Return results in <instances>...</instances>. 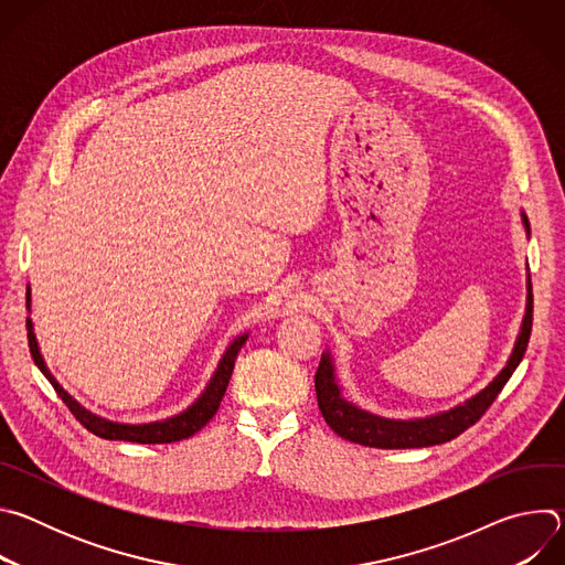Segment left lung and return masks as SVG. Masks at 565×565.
<instances>
[{"label": "left lung", "instance_id": "1", "mask_svg": "<svg viewBox=\"0 0 565 565\" xmlns=\"http://www.w3.org/2000/svg\"><path fill=\"white\" fill-rule=\"evenodd\" d=\"M521 221L525 232L530 234V223L525 212H521ZM532 331V284L527 275V297H525V315L523 324L516 335L514 349L508 358V364L499 371V375L476 395L467 397L465 402H458L456 407L447 412H438L425 418H382L371 412L360 409L353 402H349L342 395V386L338 382L335 362L331 351L321 353L319 369L315 373V391H317V405L321 416H324L327 425L342 436L344 440L364 445V447H377V449H414V447H431L440 443H449L456 436H460L467 427H471L488 407L497 399L505 382L512 377L516 366L521 364L527 340Z\"/></svg>", "mask_w": 565, "mask_h": 565}]
</instances>
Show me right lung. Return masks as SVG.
I'll return each instance as SVG.
<instances>
[{
	"instance_id": "right-lung-1",
	"label": "right lung",
	"mask_w": 565,
	"mask_h": 565,
	"mask_svg": "<svg viewBox=\"0 0 565 565\" xmlns=\"http://www.w3.org/2000/svg\"><path fill=\"white\" fill-rule=\"evenodd\" d=\"M26 310L31 312V286H26ZM26 335H29V349H31V355H33V362L38 364V369L46 375V380L53 384V388L57 391V395L62 397L64 405L71 409V414L79 420V425L87 427L92 434L105 438V440H127V443H140V445H166V443H177V440H183V438H190L194 436L199 429H203L212 416L216 414L221 399L225 395V388H227V382H230V375H232V369H234V360L241 351V347L246 344L248 340V333H241L238 338H234L225 353L221 355L210 382L205 384V388L201 391V395L192 402V405L177 414V416H170L166 420H153V423H140V425H129V423H114V420H107L103 416H96L92 414L89 409H85L79 402L68 393L64 391V386L53 377V373L49 371L42 353H40V344H38V338H35V331H33V319L31 315L26 317Z\"/></svg>"
}]
</instances>
